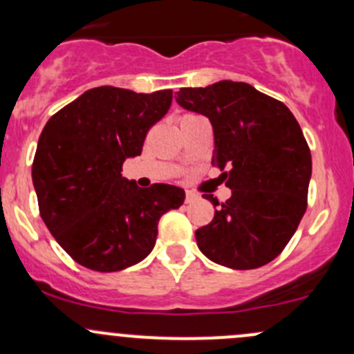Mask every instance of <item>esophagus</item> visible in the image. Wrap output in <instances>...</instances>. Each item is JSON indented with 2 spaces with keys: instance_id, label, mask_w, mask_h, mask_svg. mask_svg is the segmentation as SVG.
<instances>
[{
  "instance_id": "obj_1",
  "label": "esophagus",
  "mask_w": 354,
  "mask_h": 354,
  "mask_svg": "<svg viewBox=\"0 0 354 354\" xmlns=\"http://www.w3.org/2000/svg\"><path fill=\"white\" fill-rule=\"evenodd\" d=\"M197 198H198V195L194 194V192H188L187 190V194H185V202H187V203L195 202V200H197Z\"/></svg>"
}]
</instances>
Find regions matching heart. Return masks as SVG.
<instances>
[{
	"label": "heart",
	"instance_id": "heart-1",
	"mask_svg": "<svg viewBox=\"0 0 354 354\" xmlns=\"http://www.w3.org/2000/svg\"><path fill=\"white\" fill-rule=\"evenodd\" d=\"M192 116H197V114H192V113H187V114H183V116H181V118H192Z\"/></svg>",
	"mask_w": 354,
	"mask_h": 354
}]
</instances>
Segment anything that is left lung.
Listing matches in <instances>:
<instances>
[{"mask_svg":"<svg viewBox=\"0 0 354 354\" xmlns=\"http://www.w3.org/2000/svg\"><path fill=\"white\" fill-rule=\"evenodd\" d=\"M181 108L203 114L214 130L212 164L231 188L195 231L200 252L219 266L248 270L272 262L306 210L312 156L298 121L277 99L245 82L221 80L176 92Z\"/></svg>","mask_w":354,"mask_h":354,"instance_id":"1","label":"left lung"}]
</instances>
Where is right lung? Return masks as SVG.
<instances>
[{
	"mask_svg": "<svg viewBox=\"0 0 354 354\" xmlns=\"http://www.w3.org/2000/svg\"><path fill=\"white\" fill-rule=\"evenodd\" d=\"M171 101L169 88L137 94L104 85L46 123L32 162L39 212L80 266L116 272L138 263L154 248L160 216L183 203L181 188H138L121 176L124 159L142 154L147 131Z\"/></svg>",
	"mask_w": 354,
	"mask_h": 354,
	"instance_id": "add662e5",
	"label": "right lung"
}]
</instances>
